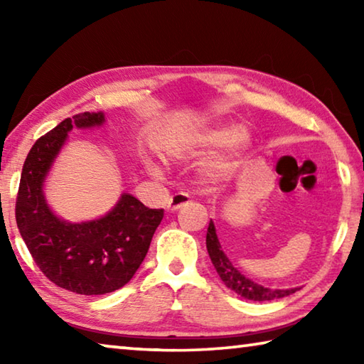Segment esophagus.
<instances>
[{"instance_id": "34e87169", "label": "esophagus", "mask_w": 364, "mask_h": 364, "mask_svg": "<svg viewBox=\"0 0 364 364\" xmlns=\"http://www.w3.org/2000/svg\"><path fill=\"white\" fill-rule=\"evenodd\" d=\"M189 202H191V199H189L188 194L176 193V194H173L168 199L167 210L168 212H175V210H178V208H181V207H184L186 204H189Z\"/></svg>"}]
</instances>
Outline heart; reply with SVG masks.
I'll return each mask as SVG.
<instances>
[{
    "instance_id": "1",
    "label": "heart",
    "mask_w": 364,
    "mask_h": 364,
    "mask_svg": "<svg viewBox=\"0 0 364 364\" xmlns=\"http://www.w3.org/2000/svg\"><path fill=\"white\" fill-rule=\"evenodd\" d=\"M223 144H226L223 154L212 160L205 168L207 176L223 178L234 168L237 159L247 151L250 144V133L245 127H234L232 130H228V128L223 127H215L208 128V130L197 132L171 147L170 156L196 157ZM149 171L154 176H159V170L156 167H149Z\"/></svg>"
}]
</instances>
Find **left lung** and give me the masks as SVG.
I'll list each match as a JSON object with an SVG mask.
<instances>
[{"mask_svg":"<svg viewBox=\"0 0 364 364\" xmlns=\"http://www.w3.org/2000/svg\"><path fill=\"white\" fill-rule=\"evenodd\" d=\"M205 244H207L208 255H210V260L213 263L215 269H217L221 281L225 282V286L228 289H231V291H234L237 295H241L244 299L254 300V301H267V300L287 297V295L294 294L299 289V287L268 289L257 284V282H254L249 278H245L241 271L234 268V264L231 263L230 258L226 257L223 249H221V244L217 236V230H215V225L212 220L210 223H208Z\"/></svg>","mask_w":364,"mask_h":364,"instance_id":"1","label":"left lung"}]
</instances>
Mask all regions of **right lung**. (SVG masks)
<instances>
[{
  "mask_svg": "<svg viewBox=\"0 0 364 364\" xmlns=\"http://www.w3.org/2000/svg\"><path fill=\"white\" fill-rule=\"evenodd\" d=\"M104 122V112H83L36 141L23 162L16 200L17 228L36 267L56 286L82 295H102L125 286L164 218L162 208L146 207L128 193L104 217L82 223L59 218L49 208L43 183L69 132Z\"/></svg>",
  "mask_w": 364,
  "mask_h": 364,
  "instance_id": "obj_1",
  "label": "right lung"
}]
</instances>
